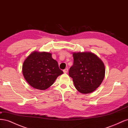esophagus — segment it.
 I'll return each mask as SVG.
<instances>
[{"mask_svg":"<svg viewBox=\"0 0 128 128\" xmlns=\"http://www.w3.org/2000/svg\"><path fill=\"white\" fill-rule=\"evenodd\" d=\"M68 72V68H66L64 70V73H67Z\"/></svg>","mask_w":128,"mask_h":128,"instance_id":"obj_1","label":"esophagus"}]
</instances>
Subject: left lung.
<instances>
[{
	"mask_svg": "<svg viewBox=\"0 0 128 128\" xmlns=\"http://www.w3.org/2000/svg\"><path fill=\"white\" fill-rule=\"evenodd\" d=\"M74 64L69 75L72 78L75 88L83 94L94 91L102 84L105 75L102 60L92 52H74Z\"/></svg>",
	"mask_w": 128,
	"mask_h": 128,
	"instance_id": "1",
	"label": "left lung"
}]
</instances>
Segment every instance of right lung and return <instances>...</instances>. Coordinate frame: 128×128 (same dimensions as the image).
Masks as SVG:
<instances>
[{"mask_svg":"<svg viewBox=\"0 0 128 128\" xmlns=\"http://www.w3.org/2000/svg\"><path fill=\"white\" fill-rule=\"evenodd\" d=\"M22 73L31 86L44 90L51 86L64 72L59 69L58 62L53 59L51 53L34 51L23 64Z\"/></svg>","mask_w":128,"mask_h":128,"instance_id":"right-lung-1","label":"right lung"}]
</instances>
